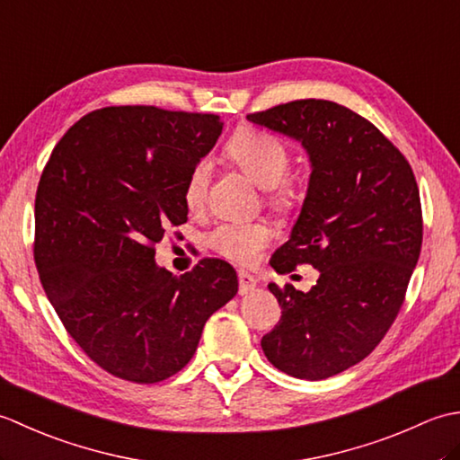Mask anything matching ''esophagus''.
Wrapping results in <instances>:
<instances>
[{"label": "esophagus", "mask_w": 460, "mask_h": 460, "mask_svg": "<svg viewBox=\"0 0 460 460\" xmlns=\"http://www.w3.org/2000/svg\"><path fill=\"white\" fill-rule=\"evenodd\" d=\"M257 288V279L245 270H239V295H249Z\"/></svg>", "instance_id": "esophagus-1"}]
</instances>
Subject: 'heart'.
Returning a JSON list of instances; mask_svg holds the SVG:
<instances>
[{"instance_id": "obj_1", "label": "heart", "mask_w": 460, "mask_h": 460, "mask_svg": "<svg viewBox=\"0 0 460 460\" xmlns=\"http://www.w3.org/2000/svg\"><path fill=\"white\" fill-rule=\"evenodd\" d=\"M229 158L241 172L265 190L269 208L288 211L296 203L295 181L288 178L290 152L275 136L245 128L233 136L227 146ZM211 181V162L199 160L183 183V201L190 211L205 205ZM270 241V229L265 223H221L215 227L208 243L213 251L237 262L255 261L259 251Z\"/></svg>"}]
</instances>
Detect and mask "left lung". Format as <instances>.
Instances as JSON below:
<instances>
[{
    "instance_id": "left-lung-1",
    "label": "left lung",
    "mask_w": 460,
    "mask_h": 460,
    "mask_svg": "<svg viewBox=\"0 0 460 460\" xmlns=\"http://www.w3.org/2000/svg\"><path fill=\"white\" fill-rule=\"evenodd\" d=\"M247 119L298 140L312 168L270 267L320 270L308 292L270 282L282 316L261 346L285 374L326 379L369 356L403 305L423 243L415 175L374 124L332 101H292Z\"/></svg>"
}]
</instances>
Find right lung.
<instances>
[{
	"instance_id": "1",
	"label": "right lung",
	"mask_w": 460,
	"mask_h": 460,
	"mask_svg": "<svg viewBox=\"0 0 460 460\" xmlns=\"http://www.w3.org/2000/svg\"><path fill=\"white\" fill-rule=\"evenodd\" d=\"M217 114L106 106L68 128L35 198V265L68 334L109 374L155 384L188 364L237 272L203 259L181 277L155 243L188 221L183 183L217 142Z\"/></svg>"
}]
</instances>
